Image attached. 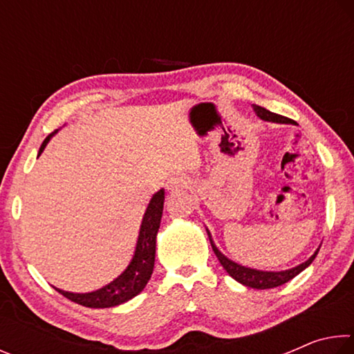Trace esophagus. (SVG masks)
Here are the masks:
<instances>
[{"instance_id": "obj_1", "label": "esophagus", "mask_w": 354, "mask_h": 354, "mask_svg": "<svg viewBox=\"0 0 354 354\" xmlns=\"http://www.w3.org/2000/svg\"><path fill=\"white\" fill-rule=\"evenodd\" d=\"M185 185H187V181H185L184 176H171L169 178V181H167V189L170 192H178L184 189Z\"/></svg>"}]
</instances>
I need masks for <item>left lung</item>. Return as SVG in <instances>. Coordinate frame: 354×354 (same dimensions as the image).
Segmentation results:
<instances>
[{"instance_id":"obj_1","label":"left lung","mask_w":354,"mask_h":354,"mask_svg":"<svg viewBox=\"0 0 354 354\" xmlns=\"http://www.w3.org/2000/svg\"><path fill=\"white\" fill-rule=\"evenodd\" d=\"M253 109L257 113V117H261L262 120H266V122H274V123H290L292 122L290 118L279 115V113H273L270 111L263 109V107H261V106L253 104ZM207 236H209V241H211V245H212V250H214L215 256L218 257L220 263H221V266H223V268L227 272V274L234 278L236 281H239V283H241V284L247 286V287H253V289H273V287H278V286L286 284L287 281L293 279L298 273H301L304 268L309 267L310 263H313V261L315 259V256H317V253H319V250H320V248L317 250L315 253L310 256L306 262L299 263V266L290 268V270H284V272H261V270H254V268L242 267V266H239V263L227 259V257H225L223 254H221L220 251L217 250V247H215V245H214L212 239H211V234H209V231H207Z\"/></svg>"}]
</instances>
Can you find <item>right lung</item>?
I'll use <instances>...</instances> for the list:
<instances>
[{"label":"right lung","mask_w":354,"mask_h":354,"mask_svg":"<svg viewBox=\"0 0 354 354\" xmlns=\"http://www.w3.org/2000/svg\"><path fill=\"white\" fill-rule=\"evenodd\" d=\"M53 134H50L41 143L39 154L44 151L48 140ZM164 209V190H159L153 195L151 201L143 215L139 239H137L136 251L133 261L129 262L127 270H124L117 279L111 284L104 286L103 289L95 290L91 293H71L61 289H56L62 293L65 298L71 299L81 306L86 308H113L118 306L128 299L134 298L143 290V287L151 278L154 268V256H156V236H158L160 217H162Z\"/></svg>","instance_id":"right-lung-1"}]
</instances>
